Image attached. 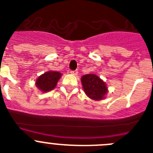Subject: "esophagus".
I'll return each mask as SVG.
<instances>
[{
  "label": "esophagus",
  "mask_w": 153,
  "mask_h": 153,
  "mask_svg": "<svg viewBox=\"0 0 153 153\" xmlns=\"http://www.w3.org/2000/svg\"><path fill=\"white\" fill-rule=\"evenodd\" d=\"M70 73L71 74H73V75H77L78 74V71L77 70H70Z\"/></svg>",
  "instance_id": "34e87169"
}]
</instances>
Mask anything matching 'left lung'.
Instances as JSON below:
<instances>
[{"mask_svg": "<svg viewBox=\"0 0 153 153\" xmlns=\"http://www.w3.org/2000/svg\"><path fill=\"white\" fill-rule=\"evenodd\" d=\"M85 93L93 100H101L108 92L106 83L95 74H86L81 77Z\"/></svg>", "mask_w": 153, "mask_h": 153, "instance_id": "left-lung-1", "label": "left lung"}]
</instances>
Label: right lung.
<instances>
[{
  "label": "right lung",
  "instance_id": "right-lung-1",
  "mask_svg": "<svg viewBox=\"0 0 153 153\" xmlns=\"http://www.w3.org/2000/svg\"><path fill=\"white\" fill-rule=\"evenodd\" d=\"M62 74L56 71H48L39 76L36 80V86L43 93L53 90Z\"/></svg>",
  "mask_w": 153,
  "mask_h": 153
}]
</instances>
